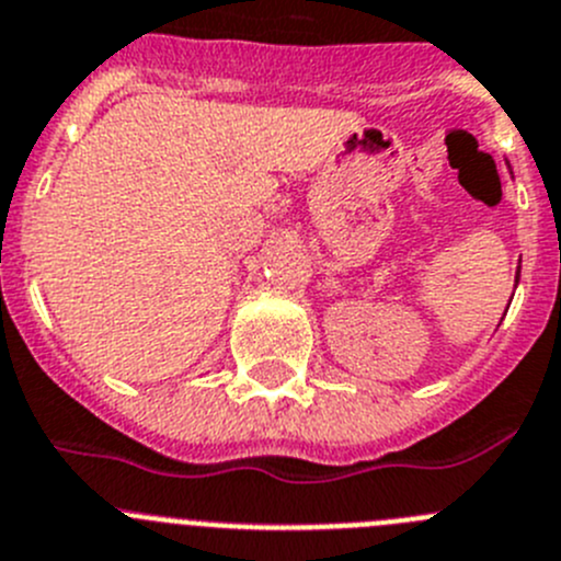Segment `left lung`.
I'll list each match as a JSON object with an SVG mask.
<instances>
[{"label": "left lung", "instance_id": "1", "mask_svg": "<svg viewBox=\"0 0 561 561\" xmlns=\"http://www.w3.org/2000/svg\"><path fill=\"white\" fill-rule=\"evenodd\" d=\"M517 276H520V268H517Z\"/></svg>", "mask_w": 561, "mask_h": 561}]
</instances>
